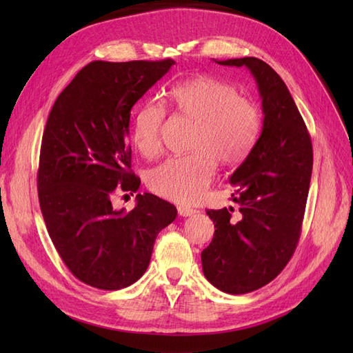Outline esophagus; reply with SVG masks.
<instances>
[{"label":"esophagus","instance_id":"obj_1","mask_svg":"<svg viewBox=\"0 0 353 353\" xmlns=\"http://www.w3.org/2000/svg\"><path fill=\"white\" fill-rule=\"evenodd\" d=\"M178 213H179V216H191V215H194L196 213V209H191V208H188V206H179L178 208Z\"/></svg>","mask_w":353,"mask_h":353}]
</instances>
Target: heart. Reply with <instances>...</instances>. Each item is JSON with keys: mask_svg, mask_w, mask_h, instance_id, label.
<instances>
[{"mask_svg": "<svg viewBox=\"0 0 353 353\" xmlns=\"http://www.w3.org/2000/svg\"><path fill=\"white\" fill-rule=\"evenodd\" d=\"M176 113L194 121L191 153L174 156L147 174V185L157 196L176 203H194L205 194L215 175L216 160L236 165L258 140L261 114L256 105L239 97L232 85L210 77H196L176 83L168 92ZM165 109L143 104L134 116L132 141L138 152L152 157L162 144Z\"/></svg>", "mask_w": 353, "mask_h": 353, "instance_id": "b5f03b06", "label": "heart"}]
</instances>
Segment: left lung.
<instances>
[{
	"instance_id": "8db88e82",
	"label": "left lung",
	"mask_w": 353,
	"mask_h": 353,
	"mask_svg": "<svg viewBox=\"0 0 353 353\" xmlns=\"http://www.w3.org/2000/svg\"><path fill=\"white\" fill-rule=\"evenodd\" d=\"M248 68L258 83L263 125L259 140L230 178L234 208L208 209L215 223L201 252L208 281L230 294L271 283L292 259L301 237L312 174V144L284 81L256 57L216 61Z\"/></svg>"
}]
</instances>
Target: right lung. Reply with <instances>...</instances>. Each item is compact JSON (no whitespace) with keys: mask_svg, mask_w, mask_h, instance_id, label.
<instances>
[{"mask_svg":"<svg viewBox=\"0 0 353 353\" xmlns=\"http://www.w3.org/2000/svg\"><path fill=\"white\" fill-rule=\"evenodd\" d=\"M175 65L91 61L61 91L42 134L38 197L52 244L69 271L101 290L141 279L157 234L176 208L154 194H137L131 212L112 197L137 193L128 144L132 105ZM128 196V194H125Z\"/></svg>","mask_w":353,"mask_h":353,"instance_id":"obj_1","label":"right lung"}]
</instances>
